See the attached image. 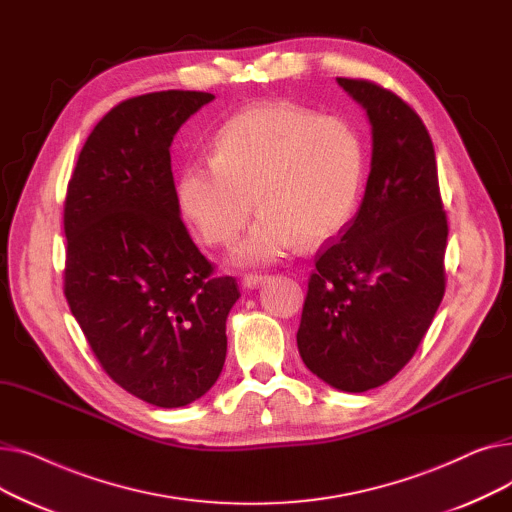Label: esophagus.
Wrapping results in <instances>:
<instances>
[{
  "label": "esophagus",
  "instance_id": "obj_1",
  "mask_svg": "<svg viewBox=\"0 0 512 512\" xmlns=\"http://www.w3.org/2000/svg\"><path fill=\"white\" fill-rule=\"evenodd\" d=\"M267 280V276H261V274H247L245 278H242V286L245 288H257L259 284H263Z\"/></svg>",
  "mask_w": 512,
  "mask_h": 512
}]
</instances>
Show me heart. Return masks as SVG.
<instances>
[{
	"instance_id": "b5f03b06",
	"label": "heart",
	"mask_w": 512,
	"mask_h": 512,
	"mask_svg": "<svg viewBox=\"0 0 512 512\" xmlns=\"http://www.w3.org/2000/svg\"><path fill=\"white\" fill-rule=\"evenodd\" d=\"M363 149L353 126L292 103H259L230 118L213 139L211 161L186 164L176 182L184 218L209 245L230 242L255 201L259 218L232 261L265 265L305 238L317 245L355 213Z\"/></svg>"
}]
</instances>
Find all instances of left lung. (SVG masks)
Returning <instances> with one entry per match:
<instances>
[{"mask_svg": "<svg viewBox=\"0 0 512 512\" xmlns=\"http://www.w3.org/2000/svg\"><path fill=\"white\" fill-rule=\"evenodd\" d=\"M336 80L367 112L371 170L355 220L317 255L297 344L319 380L365 392L392 380L432 326L448 222L434 143L413 107L369 80Z\"/></svg>", "mask_w": 512, "mask_h": 512, "instance_id": "1", "label": "left lung"}]
</instances>
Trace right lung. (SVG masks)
<instances>
[{
  "label": "right lung",
  "mask_w": 512,
  "mask_h": 512,
  "mask_svg": "<svg viewBox=\"0 0 512 512\" xmlns=\"http://www.w3.org/2000/svg\"><path fill=\"white\" fill-rule=\"evenodd\" d=\"M215 99L159 91L122 101L89 134L64 203V294L110 378L149 405L201 398L226 361L240 292L188 236L170 145Z\"/></svg>",
  "instance_id": "right-lung-1"
}]
</instances>
